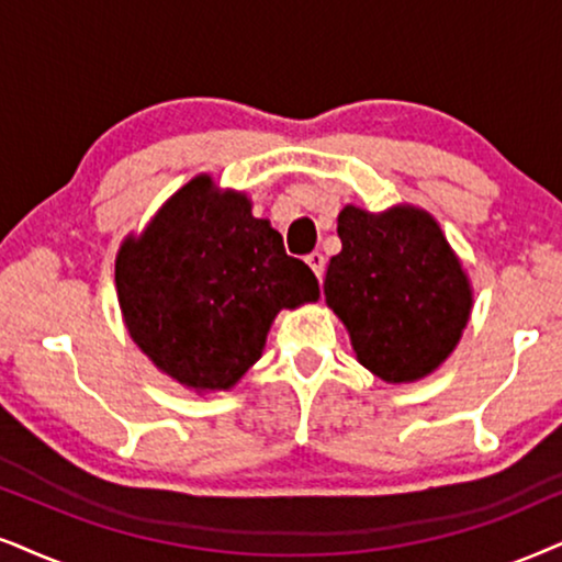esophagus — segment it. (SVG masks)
I'll return each instance as SVG.
<instances>
[{"instance_id": "1", "label": "esophagus", "mask_w": 562, "mask_h": 562, "mask_svg": "<svg viewBox=\"0 0 562 562\" xmlns=\"http://www.w3.org/2000/svg\"><path fill=\"white\" fill-rule=\"evenodd\" d=\"M305 261H308V267L314 269V274L318 277V280H324V272H326V257L322 251H311L308 257H305Z\"/></svg>"}]
</instances>
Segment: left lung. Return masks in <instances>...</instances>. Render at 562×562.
Returning a JSON list of instances; mask_svg holds the SVG:
<instances>
[{"label":"left lung","instance_id":"obj_1","mask_svg":"<svg viewBox=\"0 0 562 562\" xmlns=\"http://www.w3.org/2000/svg\"><path fill=\"white\" fill-rule=\"evenodd\" d=\"M337 233L342 251L326 269L324 295L360 363L389 383L436 371L472 311L470 282L436 220L415 207L373 215L350 204Z\"/></svg>","mask_w":562,"mask_h":562}]
</instances>
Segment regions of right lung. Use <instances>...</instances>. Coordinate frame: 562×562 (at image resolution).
<instances>
[{"mask_svg": "<svg viewBox=\"0 0 562 562\" xmlns=\"http://www.w3.org/2000/svg\"><path fill=\"white\" fill-rule=\"evenodd\" d=\"M126 326L142 352L196 392L231 389L261 358L280 308L316 301L308 265L236 191L196 176L116 259Z\"/></svg>", "mask_w": 562, "mask_h": 562, "instance_id": "add662e5", "label": "right lung"}]
</instances>
